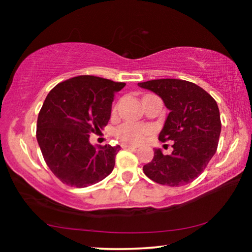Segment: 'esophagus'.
<instances>
[{
	"mask_svg": "<svg viewBox=\"0 0 252 252\" xmlns=\"http://www.w3.org/2000/svg\"><path fill=\"white\" fill-rule=\"evenodd\" d=\"M123 149H135V146H132V144H127V143H123L122 144Z\"/></svg>",
	"mask_w": 252,
	"mask_h": 252,
	"instance_id": "obj_1",
	"label": "esophagus"
}]
</instances>
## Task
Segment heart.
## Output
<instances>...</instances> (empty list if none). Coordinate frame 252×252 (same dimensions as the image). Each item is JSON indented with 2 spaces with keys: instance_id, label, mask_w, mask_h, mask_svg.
Here are the masks:
<instances>
[{
  "instance_id": "heart-1",
  "label": "heart",
  "mask_w": 252,
  "mask_h": 252,
  "mask_svg": "<svg viewBox=\"0 0 252 252\" xmlns=\"http://www.w3.org/2000/svg\"><path fill=\"white\" fill-rule=\"evenodd\" d=\"M151 133H153V128L150 126L133 123H125L116 129L117 139L125 143L132 144L141 143Z\"/></svg>"
}]
</instances>
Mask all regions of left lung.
<instances>
[{"instance_id":"left-lung-1","label":"left lung","mask_w":252,"mask_h":252,"mask_svg":"<svg viewBox=\"0 0 252 252\" xmlns=\"http://www.w3.org/2000/svg\"><path fill=\"white\" fill-rule=\"evenodd\" d=\"M137 85L156 93L170 110L158 139L174 141L171 155L155 149L153 160L143 166L144 174L171 187L190 184L205 170L218 148L221 132L218 104L190 81L157 79Z\"/></svg>"}]
</instances>
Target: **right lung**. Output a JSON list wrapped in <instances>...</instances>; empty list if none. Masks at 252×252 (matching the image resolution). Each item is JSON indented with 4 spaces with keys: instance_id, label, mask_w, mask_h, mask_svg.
<instances>
[{
    "instance_id": "add662e5",
    "label": "right lung",
    "mask_w": 252,
    "mask_h": 252,
    "mask_svg": "<svg viewBox=\"0 0 252 252\" xmlns=\"http://www.w3.org/2000/svg\"><path fill=\"white\" fill-rule=\"evenodd\" d=\"M125 85L79 75L47 95L37 117L36 140L48 167L63 184L85 188L112 172L120 147H94L89 135L108 125L113 97Z\"/></svg>"
}]
</instances>
